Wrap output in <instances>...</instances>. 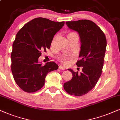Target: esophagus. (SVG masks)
Segmentation results:
<instances>
[{"label": "esophagus", "instance_id": "1", "mask_svg": "<svg viewBox=\"0 0 120 120\" xmlns=\"http://www.w3.org/2000/svg\"><path fill=\"white\" fill-rule=\"evenodd\" d=\"M59 68L60 70H65V68L63 66H62V65H60V66H59Z\"/></svg>", "mask_w": 120, "mask_h": 120}]
</instances>
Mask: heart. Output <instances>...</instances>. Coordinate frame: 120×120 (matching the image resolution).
<instances>
[{
	"instance_id": "1",
	"label": "heart",
	"mask_w": 120,
	"mask_h": 120,
	"mask_svg": "<svg viewBox=\"0 0 120 120\" xmlns=\"http://www.w3.org/2000/svg\"><path fill=\"white\" fill-rule=\"evenodd\" d=\"M76 34V33H70L68 34ZM54 40H55V39L53 40L52 42H54ZM68 57H69V56H64V57H63V58H62V61H63L64 63H65V64L68 63V62H67L66 60H67V59H68Z\"/></svg>"
}]
</instances>
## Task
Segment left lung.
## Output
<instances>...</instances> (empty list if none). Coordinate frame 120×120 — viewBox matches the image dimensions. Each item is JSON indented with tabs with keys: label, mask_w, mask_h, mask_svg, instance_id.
Wrapping results in <instances>:
<instances>
[{
	"label": "left lung",
	"mask_w": 120,
	"mask_h": 120,
	"mask_svg": "<svg viewBox=\"0 0 120 120\" xmlns=\"http://www.w3.org/2000/svg\"><path fill=\"white\" fill-rule=\"evenodd\" d=\"M71 30L77 32L80 38L81 59L76 63L83 67L82 72H74L71 80L65 83L64 88L66 92L75 96H82L92 90L101 76L103 69L106 39L104 33L94 22L88 20L66 22Z\"/></svg>",
	"instance_id": "8db88e82"
}]
</instances>
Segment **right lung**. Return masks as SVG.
I'll return each instance as SVG.
<instances>
[{
    "instance_id": "obj_1",
    "label": "right lung",
    "mask_w": 120,
    "mask_h": 120,
    "mask_svg": "<svg viewBox=\"0 0 120 120\" xmlns=\"http://www.w3.org/2000/svg\"><path fill=\"white\" fill-rule=\"evenodd\" d=\"M64 24V21L38 17L24 25L17 33L11 54V71L16 84L25 92L41 89L48 73L58 68L53 61L43 65L38 58L41 52L50 48L54 36Z\"/></svg>"
}]
</instances>
